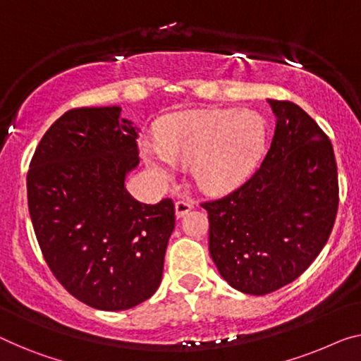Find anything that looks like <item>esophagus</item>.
Returning <instances> with one entry per match:
<instances>
[{"label": "esophagus", "instance_id": "1", "mask_svg": "<svg viewBox=\"0 0 361 361\" xmlns=\"http://www.w3.org/2000/svg\"><path fill=\"white\" fill-rule=\"evenodd\" d=\"M192 206V201H186V199H180V201L175 202V212H176V217L181 219L185 217V215L191 211Z\"/></svg>", "mask_w": 361, "mask_h": 361}]
</instances>
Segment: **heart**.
<instances>
[{
	"label": "heart",
	"mask_w": 361,
	"mask_h": 361,
	"mask_svg": "<svg viewBox=\"0 0 361 361\" xmlns=\"http://www.w3.org/2000/svg\"><path fill=\"white\" fill-rule=\"evenodd\" d=\"M264 146L266 125L259 113L191 110L165 118L159 142L142 141L141 155L162 180H170L178 164L192 162L201 190L224 192L248 178Z\"/></svg>",
	"instance_id": "heart-1"
}]
</instances>
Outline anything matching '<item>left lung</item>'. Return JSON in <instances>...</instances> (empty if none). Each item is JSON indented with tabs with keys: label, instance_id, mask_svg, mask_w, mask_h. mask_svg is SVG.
<instances>
[{
	"label": "left lung",
	"instance_id": "left-lung-1",
	"mask_svg": "<svg viewBox=\"0 0 361 361\" xmlns=\"http://www.w3.org/2000/svg\"><path fill=\"white\" fill-rule=\"evenodd\" d=\"M267 102L276 131L259 169L233 192L201 204L220 276L250 295L300 277L329 240L338 207L329 137L293 102Z\"/></svg>",
	"mask_w": 361,
	"mask_h": 361
}]
</instances>
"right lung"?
<instances>
[{
  "mask_svg": "<svg viewBox=\"0 0 361 361\" xmlns=\"http://www.w3.org/2000/svg\"><path fill=\"white\" fill-rule=\"evenodd\" d=\"M137 128L120 106L64 113L43 134L27 171V201L53 276L104 311L136 306L162 282L175 204L139 202L125 180L139 164Z\"/></svg>",
  "mask_w": 361,
  "mask_h": 361,
  "instance_id": "add662e5",
  "label": "right lung"
}]
</instances>
